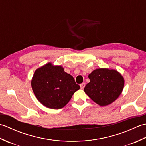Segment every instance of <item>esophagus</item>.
<instances>
[{"instance_id": "obj_1", "label": "esophagus", "mask_w": 146, "mask_h": 146, "mask_svg": "<svg viewBox=\"0 0 146 146\" xmlns=\"http://www.w3.org/2000/svg\"><path fill=\"white\" fill-rule=\"evenodd\" d=\"M85 86V83H82V84H80V87H81L82 89H83Z\"/></svg>"}]
</instances>
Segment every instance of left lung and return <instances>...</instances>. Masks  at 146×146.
I'll list each match as a JSON object with an SVG mask.
<instances>
[{
	"mask_svg": "<svg viewBox=\"0 0 146 146\" xmlns=\"http://www.w3.org/2000/svg\"><path fill=\"white\" fill-rule=\"evenodd\" d=\"M90 80L84 88L85 94L100 106L110 105L122 94L124 78L115 70L98 68L88 75Z\"/></svg>",
	"mask_w": 146,
	"mask_h": 146,
	"instance_id": "8db88e82",
	"label": "left lung"
}]
</instances>
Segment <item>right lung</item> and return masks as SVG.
I'll list each match as a JSON object with an SVG mask.
<instances>
[{"instance_id":"1","label":"right lung","mask_w":146,"mask_h":146,"mask_svg":"<svg viewBox=\"0 0 146 146\" xmlns=\"http://www.w3.org/2000/svg\"><path fill=\"white\" fill-rule=\"evenodd\" d=\"M31 86L40 103L51 109L64 107L74 93L80 88L73 77L65 72L61 65H53L51 63L35 71Z\"/></svg>"}]
</instances>
